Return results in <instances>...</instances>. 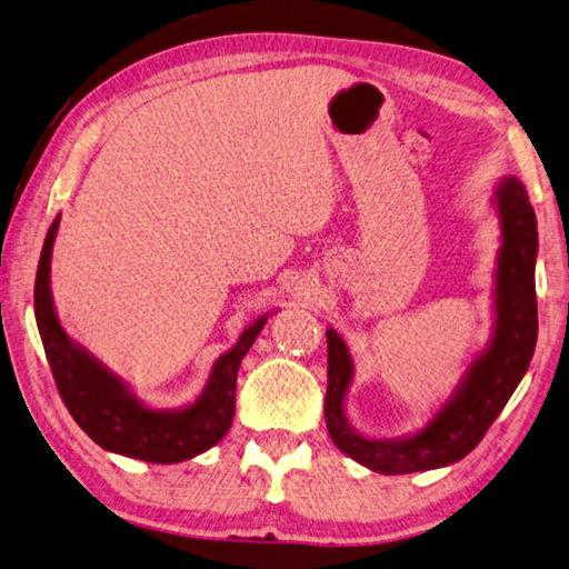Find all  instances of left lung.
Masks as SVG:
<instances>
[{
  "instance_id": "1",
  "label": "left lung",
  "mask_w": 569,
  "mask_h": 569,
  "mask_svg": "<svg viewBox=\"0 0 569 569\" xmlns=\"http://www.w3.org/2000/svg\"><path fill=\"white\" fill-rule=\"evenodd\" d=\"M500 219V249L492 288V333L488 346L470 360L456 390L428 422L408 436L370 438L346 416V396L353 383V358L336 328L328 340L326 426L330 440L348 458L383 475L446 468L462 460L508 406L520 386L537 343V219L520 179L502 177L492 191Z\"/></svg>"
}]
</instances>
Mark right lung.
Instances as JSON below:
<instances>
[{"instance_id":"add662e5","label":"right lung","mask_w":569,"mask_h":569,"mask_svg":"<svg viewBox=\"0 0 569 569\" xmlns=\"http://www.w3.org/2000/svg\"><path fill=\"white\" fill-rule=\"evenodd\" d=\"M59 219L61 216L49 226L41 249L34 283V316L51 376L71 418L97 446L143 462H183L213 448L231 428L236 376L241 360L271 313L258 316L251 326H246L236 346L219 356L201 396L193 402L181 408H151L133 396L127 380L91 356L84 346L74 343L59 323L51 298V251H54Z\"/></svg>"}]
</instances>
